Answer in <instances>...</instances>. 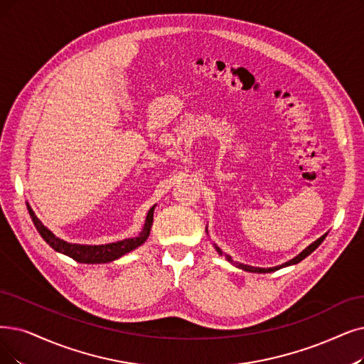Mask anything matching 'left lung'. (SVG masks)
<instances>
[{"label": "left lung", "instance_id": "obj_1", "mask_svg": "<svg viewBox=\"0 0 364 364\" xmlns=\"http://www.w3.org/2000/svg\"><path fill=\"white\" fill-rule=\"evenodd\" d=\"M326 236L327 235H324V236H321L319 239H316L314 243H311L306 250H303L297 257H294L293 259H289V261H287V263H284L282 266H276V267H269V269H263V267H252V266H246V264H237V267H240L242 270H246V272H252V273H269V272H274V270H279V269H282V267H285V266H291V264H297V263H300V261L303 259V258H306L311 252H314L319 245H321V242L326 239ZM215 248H216V251H218V254L220 255H223V251L218 248V246L215 245ZM227 259L230 261V263H232V259H231V257H228L227 255Z\"/></svg>", "mask_w": 364, "mask_h": 364}]
</instances>
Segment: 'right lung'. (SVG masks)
I'll use <instances>...</instances> for the list:
<instances>
[{
  "instance_id": "obj_1",
  "label": "right lung",
  "mask_w": 364,
  "mask_h": 364,
  "mask_svg": "<svg viewBox=\"0 0 364 364\" xmlns=\"http://www.w3.org/2000/svg\"><path fill=\"white\" fill-rule=\"evenodd\" d=\"M26 208H28V212H30V216L37 231L40 232V236L45 239V242L50 246L52 250L73 258L75 261H77V263H85V264L110 263V261L118 259L119 257L139 248V246L146 242V239L149 237L151 227L154 223V209H155V206L149 209L143 230L140 231V235L137 237L124 239L119 242L106 243V245H77V243H68L60 237H56L48 227L41 224V221L36 216V213L33 212L31 206L28 205V203H26Z\"/></svg>"
}]
</instances>
